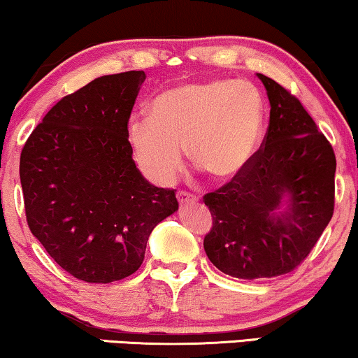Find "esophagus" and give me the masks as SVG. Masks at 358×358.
<instances>
[{
    "label": "esophagus",
    "mask_w": 358,
    "mask_h": 358,
    "mask_svg": "<svg viewBox=\"0 0 358 358\" xmlns=\"http://www.w3.org/2000/svg\"><path fill=\"white\" fill-rule=\"evenodd\" d=\"M178 200H179V205L180 206H187V205L195 203L196 196L192 195V194H187V192H179Z\"/></svg>",
    "instance_id": "34e87169"
}]
</instances>
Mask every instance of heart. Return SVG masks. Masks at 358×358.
Returning <instances> with one entry per match:
<instances>
[{
  "mask_svg": "<svg viewBox=\"0 0 358 358\" xmlns=\"http://www.w3.org/2000/svg\"><path fill=\"white\" fill-rule=\"evenodd\" d=\"M260 127L262 100L252 85L210 80L159 93L150 116L129 119L127 138L134 158L155 180H174L187 148L196 171L229 182L250 164Z\"/></svg>",
  "mask_w": 358,
  "mask_h": 358,
  "instance_id": "heart-1",
  "label": "heart"
}]
</instances>
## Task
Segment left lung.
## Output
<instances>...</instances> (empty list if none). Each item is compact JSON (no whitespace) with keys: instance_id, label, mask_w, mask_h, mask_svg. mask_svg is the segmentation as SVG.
<instances>
[{"instance_id":"left-lung-1","label":"left lung","mask_w":358,"mask_h":358,"mask_svg":"<svg viewBox=\"0 0 358 358\" xmlns=\"http://www.w3.org/2000/svg\"><path fill=\"white\" fill-rule=\"evenodd\" d=\"M269 126L239 178L203 196L213 227L203 247L232 278H274L302 263L334 210L336 157L317 124L284 87L263 74Z\"/></svg>"}]
</instances>
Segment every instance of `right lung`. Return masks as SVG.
<instances>
[{
	"label": "right lung",
	"mask_w": 358,
	"mask_h": 358,
	"mask_svg": "<svg viewBox=\"0 0 358 358\" xmlns=\"http://www.w3.org/2000/svg\"><path fill=\"white\" fill-rule=\"evenodd\" d=\"M143 71L101 76L59 100L20 153L32 234L67 273L108 284L141 268L155 226L179 208L132 159L127 122Z\"/></svg>",
	"instance_id": "obj_1"
}]
</instances>
